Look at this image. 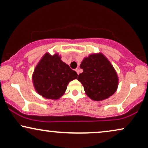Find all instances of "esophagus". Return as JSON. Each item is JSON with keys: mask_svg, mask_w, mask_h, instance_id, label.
<instances>
[{"mask_svg": "<svg viewBox=\"0 0 148 148\" xmlns=\"http://www.w3.org/2000/svg\"><path fill=\"white\" fill-rule=\"evenodd\" d=\"M75 71H76V72H77V74H79V69H78V68H76V70H75Z\"/></svg>", "mask_w": 148, "mask_h": 148, "instance_id": "1", "label": "esophagus"}]
</instances>
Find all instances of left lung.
<instances>
[{"mask_svg": "<svg viewBox=\"0 0 148 148\" xmlns=\"http://www.w3.org/2000/svg\"><path fill=\"white\" fill-rule=\"evenodd\" d=\"M80 68L83 70V72L78 75V80L81 82L86 95L90 99L103 101L117 90V72L103 53H91L85 57Z\"/></svg>", "mask_w": 148, "mask_h": 148, "instance_id": "8db88e82", "label": "left lung"}]
</instances>
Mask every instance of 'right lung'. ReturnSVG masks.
<instances>
[{
  "instance_id": "right-lung-1",
  "label": "right lung",
  "mask_w": 148,
  "mask_h": 148,
  "mask_svg": "<svg viewBox=\"0 0 148 148\" xmlns=\"http://www.w3.org/2000/svg\"><path fill=\"white\" fill-rule=\"evenodd\" d=\"M58 53H46L35 67L32 82L37 93L44 98L58 100L66 92L69 82L78 74L61 60Z\"/></svg>"
}]
</instances>
